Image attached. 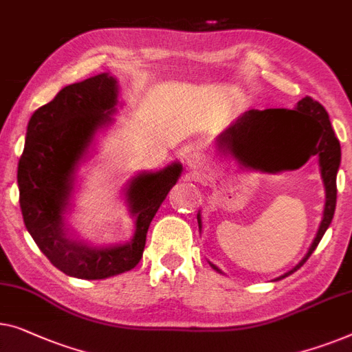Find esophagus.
I'll return each mask as SVG.
<instances>
[{"instance_id": "obj_1", "label": "esophagus", "mask_w": 352, "mask_h": 352, "mask_svg": "<svg viewBox=\"0 0 352 352\" xmlns=\"http://www.w3.org/2000/svg\"><path fill=\"white\" fill-rule=\"evenodd\" d=\"M186 164L188 168H190V170L195 171L197 175H200V173L206 168V159L201 152L192 151L186 155Z\"/></svg>"}]
</instances>
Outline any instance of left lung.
Returning a JSON list of instances; mask_svg holds the SVG:
<instances>
[{
    "label": "left lung",
    "instance_id": "obj_1",
    "mask_svg": "<svg viewBox=\"0 0 352 352\" xmlns=\"http://www.w3.org/2000/svg\"><path fill=\"white\" fill-rule=\"evenodd\" d=\"M221 142H226L233 155L243 162V165L267 173H276L287 168L272 162V157L281 151H298L303 157V162H307L311 155L319 157L320 176L325 186L324 216L307 256L297 267L278 279L286 278L297 272L318 248L325 230L332 222L335 206H337V173L341 162V149L327 111L311 96H305L300 100L294 111L251 109L239 117L230 129L223 131ZM197 219L198 227L201 228L200 214ZM211 267L221 272L216 265L211 263Z\"/></svg>",
    "mask_w": 352,
    "mask_h": 352
}]
</instances>
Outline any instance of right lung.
<instances>
[{"label":"right lung","mask_w":352,"mask_h":352,"mask_svg":"<svg viewBox=\"0 0 352 352\" xmlns=\"http://www.w3.org/2000/svg\"><path fill=\"white\" fill-rule=\"evenodd\" d=\"M116 104L117 80L108 73L66 85L33 113L19 160V201L25 227L54 267L79 279H104L138 265L152 219L182 171V165L175 162L130 181L126 201L136 223L126 244L94 248L66 235L63 212L73 192L76 166L87 154L96 130L113 122Z\"/></svg>","instance_id":"right-lung-1"}]
</instances>
